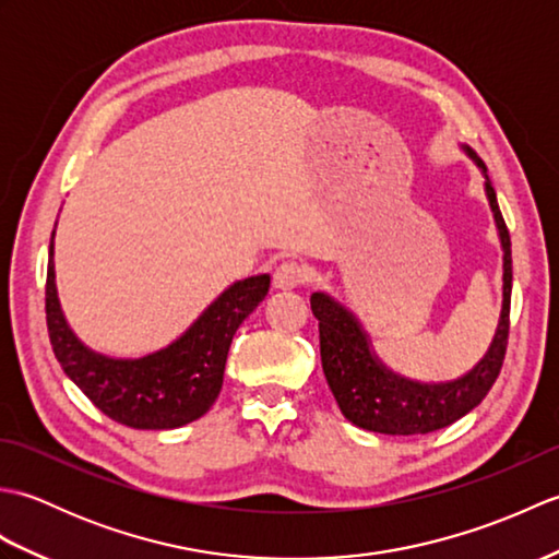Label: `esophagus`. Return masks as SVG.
I'll return each instance as SVG.
<instances>
[{
  "instance_id": "obj_1",
  "label": "esophagus",
  "mask_w": 559,
  "mask_h": 559,
  "mask_svg": "<svg viewBox=\"0 0 559 559\" xmlns=\"http://www.w3.org/2000/svg\"><path fill=\"white\" fill-rule=\"evenodd\" d=\"M305 281H307V269L298 264V261H283V264H278L276 271H273V286L281 290L298 288Z\"/></svg>"
}]
</instances>
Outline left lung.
I'll list each match as a JSON object with an SVG mask.
<instances>
[{"label":"left lung","instance_id":"8db88e82","mask_svg":"<svg viewBox=\"0 0 559 559\" xmlns=\"http://www.w3.org/2000/svg\"><path fill=\"white\" fill-rule=\"evenodd\" d=\"M466 151L478 168L488 173L476 153ZM485 192L504 249V300L490 348L466 377L447 384H420L389 372L374 358L370 341L348 310H343L324 293H314L310 298L312 314L319 319V350H322L329 389L341 413L362 430L382 435H427L442 430L476 408L500 377L509 338V305H512V240L490 180H485Z\"/></svg>","mask_w":559,"mask_h":559}]
</instances>
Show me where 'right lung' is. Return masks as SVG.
<instances>
[{"mask_svg": "<svg viewBox=\"0 0 559 559\" xmlns=\"http://www.w3.org/2000/svg\"><path fill=\"white\" fill-rule=\"evenodd\" d=\"M269 281L266 273L237 281L168 348L139 360H112L88 350L67 326L57 300L50 242L47 334L67 377L108 418L134 430H173L201 418L218 399L235 331L266 298Z\"/></svg>", "mask_w": 559, "mask_h": 559, "instance_id": "right-lung-1", "label": "right lung"}]
</instances>
